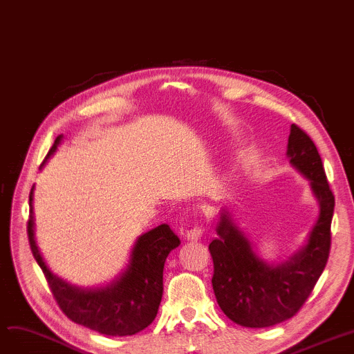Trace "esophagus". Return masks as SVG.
I'll use <instances>...</instances> for the list:
<instances>
[{
  "label": "esophagus",
  "mask_w": 354,
  "mask_h": 354,
  "mask_svg": "<svg viewBox=\"0 0 354 354\" xmlns=\"http://www.w3.org/2000/svg\"><path fill=\"white\" fill-rule=\"evenodd\" d=\"M202 232H203L202 227L194 225V227H191V228L185 231V238H187L188 241H198V239H201Z\"/></svg>",
  "instance_id": "obj_1"
}]
</instances>
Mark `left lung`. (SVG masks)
<instances>
[{
    "mask_svg": "<svg viewBox=\"0 0 354 354\" xmlns=\"http://www.w3.org/2000/svg\"><path fill=\"white\" fill-rule=\"evenodd\" d=\"M287 158L308 180L317 201L319 216L303 247L286 261L268 263L241 230L228 208H222L215 238L209 244L214 259L212 287L221 310L234 323L263 328L283 323L300 310L320 278L330 252L334 196L322 158L306 132L291 124Z\"/></svg>",
    "mask_w": 354,
    "mask_h": 354,
    "instance_id": "8db88e82",
    "label": "left lung"
}]
</instances>
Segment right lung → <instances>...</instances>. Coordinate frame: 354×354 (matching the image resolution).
Here are the masks:
<instances>
[{"instance_id":"right-lung-1","label":"right lung","mask_w":354,"mask_h":354,"mask_svg":"<svg viewBox=\"0 0 354 354\" xmlns=\"http://www.w3.org/2000/svg\"><path fill=\"white\" fill-rule=\"evenodd\" d=\"M63 135L57 136L48 151L46 162L57 151ZM34 187L30 192L28 241L37 264L43 270L54 299L67 317L90 330L106 336H132L151 324L159 310L163 294V267L166 257L180 241L169 228L162 224L135 241L129 263L119 275L106 286L79 287L54 274L35 241L34 219Z\"/></svg>"}]
</instances>
